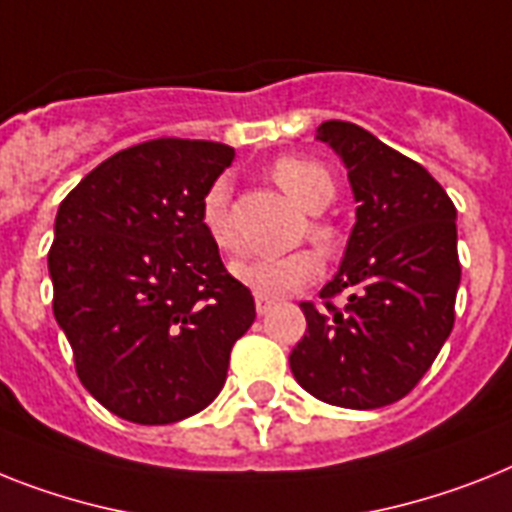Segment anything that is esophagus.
I'll list each match as a JSON object with an SVG mask.
<instances>
[{
	"instance_id": "esophagus-1",
	"label": "esophagus",
	"mask_w": 512,
	"mask_h": 512,
	"mask_svg": "<svg viewBox=\"0 0 512 512\" xmlns=\"http://www.w3.org/2000/svg\"><path fill=\"white\" fill-rule=\"evenodd\" d=\"M274 298H266V295H256V311H259L261 316L264 314H269V311H272L274 308Z\"/></svg>"
}]
</instances>
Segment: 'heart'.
I'll return each mask as SVG.
<instances>
[{"label": "heart", "mask_w": 512, "mask_h": 512, "mask_svg": "<svg viewBox=\"0 0 512 512\" xmlns=\"http://www.w3.org/2000/svg\"><path fill=\"white\" fill-rule=\"evenodd\" d=\"M272 180L293 198L301 209L319 214L335 201V177L324 164L303 156H282L272 164ZM201 225L206 235L219 251H235L238 248V232L230 217V185L227 180H217L206 188L201 198ZM308 238L324 253H335L340 246V235L329 222H311ZM232 272L253 293L274 298V295L290 293L295 287L314 282L322 274V256L311 248L274 256V259H246L232 266Z\"/></svg>", "instance_id": "heart-1"}]
</instances>
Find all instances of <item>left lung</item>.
Instances as JSON below:
<instances>
[{
	"mask_svg": "<svg viewBox=\"0 0 512 512\" xmlns=\"http://www.w3.org/2000/svg\"><path fill=\"white\" fill-rule=\"evenodd\" d=\"M316 138L348 170L356 227L322 301L301 303L308 329L290 369L314 398L371 411L405 398L453 332L455 204L421 164L353 122H322Z\"/></svg>",
	"mask_w": 512,
	"mask_h": 512,
	"instance_id": "1",
	"label": "left lung"
}]
</instances>
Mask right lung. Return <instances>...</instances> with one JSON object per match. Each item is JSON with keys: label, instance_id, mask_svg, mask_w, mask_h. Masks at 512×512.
Instances as JSON below:
<instances>
[{"label": "right lung", "instance_id": "1", "mask_svg": "<svg viewBox=\"0 0 512 512\" xmlns=\"http://www.w3.org/2000/svg\"><path fill=\"white\" fill-rule=\"evenodd\" d=\"M232 159L225 143L156 138L109 156L59 204L54 319L83 387L125 421L204 411L256 319L201 225V198Z\"/></svg>", "mask_w": 512, "mask_h": 512}]
</instances>
